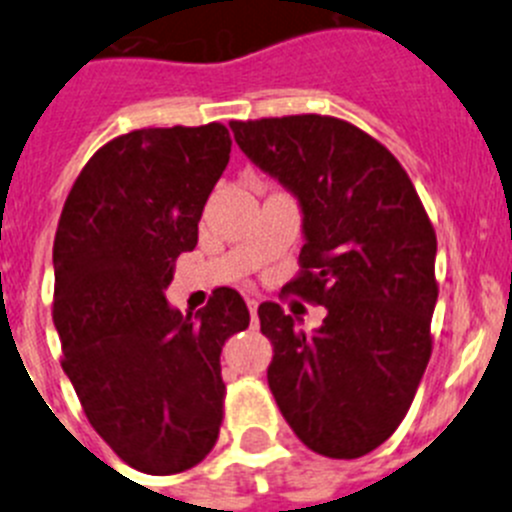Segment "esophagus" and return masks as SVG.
Segmentation results:
<instances>
[{"mask_svg": "<svg viewBox=\"0 0 512 512\" xmlns=\"http://www.w3.org/2000/svg\"><path fill=\"white\" fill-rule=\"evenodd\" d=\"M257 305H260V303H257L255 298H247V308H250L252 323H255V326H257Z\"/></svg>", "mask_w": 512, "mask_h": 512, "instance_id": "34e87169", "label": "esophagus"}]
</instances>
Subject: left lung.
<instances>
[{
  "mask_svg": "<svg viewBox=\"0 0 512 512\" xmlns=\"http://www.w3.org/2000/svg\"><path fill=\"white\" fill-rule=\"evenodd\" d=\"M234 141L303 207L300 270L285 290L326 305L315 333L278 303L257 308L267 384L300 442L333 460L384 444L432 356L437 234L404 166L336 116L229 121Z\"/></svg>",
  "mask_w": 512,
  "mask_h": 512,
  "instance_id": "left-lung-1",
  "label": "left lung"
}]
</instances>
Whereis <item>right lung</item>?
Segmentation results:
<instances>
[{"label":"right lung","mask_w":512,"mask_h":512,"mask_svg":"<svg viewBox=\"0 0 512 512\" xmlns=\"http://www.w3.org/2000/svg\"><path fill=\"white\" fill-rule=\"evenodd\" d=\"M232 151L222 123L136 128L100 146L70 189L52 247V321L85 417L133 470L199 465L224 417L219 353L250 326L237 290L194 318L166 305L174 260Z\"/></svg>","instance_id":"obj_1"}]
</instances>
